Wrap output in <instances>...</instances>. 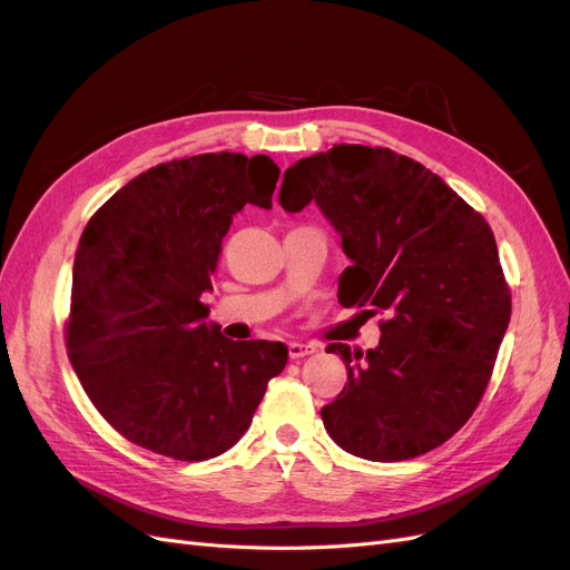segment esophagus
<instances>
[{
  "label": "esophagus",
  "instance_id": "esophagus-1",
  "mask_svg": "<svg viewBox=\"0 0 570 570\" xmlns=\"http://www.w3.org/2000/svg\"><path fill=\"white\" fill-rule=\"evenodd\" d=\"M312 352H314V345H309V343H298V341L288 343V356H291V360H301V356H307Z\"/></svg>",
  "mask_w": 570,
  "mask_h": 570
}]
</instances>
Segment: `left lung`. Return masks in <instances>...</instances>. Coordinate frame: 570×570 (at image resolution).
I'll list each match as a JSON object with an SVG mask.
<instances>
[{
	"label": "left lung",
	"mask_w": 570,
	"mask_h": 570,
	"mask_svg": "<svg viewBox=\"0 0 570 570\" xmlns=\"http://www.w3.org/2000/svg\"><path fill=\"white\" fill-rule=\"evenodd\" d=\"M309 202L343 239L338 301L385 312L381 343L352 352L343 392L322 409L328 436L373 462L423 455L476 409L510 324L495 237L423 164L385 147L333 145L286 168L279 204Z\"/></svg>",
	"instance_id": "obj_1"
}]
</instances>
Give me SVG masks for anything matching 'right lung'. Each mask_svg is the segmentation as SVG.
I'll list each match as a JSON object with an SVG mask.
<instances>
[{"mask_svg": "<svg viewBox=\"0 0 570 570\" xmlns=\"http://www.w3.org/2000/svg\"><path fill=\"white\" fill-rule=\"evenodd\" d=\"M279 166L208 153L147 168L83 227L72 269L68 350L81 387L134 444L208 460L248 430L288 350L229 341L202 296L232 216L272 208Z\"/></svg>", "mask_w": 570, "mask_h": 570, "instance_id": "add662e5", "label": "right lung"}]
</instances>
